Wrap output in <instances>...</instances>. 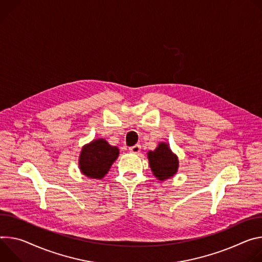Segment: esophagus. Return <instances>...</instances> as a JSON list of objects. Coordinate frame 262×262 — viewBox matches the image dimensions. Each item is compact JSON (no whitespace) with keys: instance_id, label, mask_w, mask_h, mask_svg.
I'll return each instance as SVG.
<instances>
[{"instance_id":"1","label":"esophagus","mask_w":262,"mask_h":262,"mask_svg":"<svg viewBox=\"0 0 262 262\" xmlns=\"http://www.w3.org/2000/svg\"><path fill=\"white\" fill-rule=\"evenodd\" d=\"M140 149H141V148H140L139 144H135V146L129 148V151H130L131 153H133V154H137V153L140 152Z\"/></svg>"}]
</instances>
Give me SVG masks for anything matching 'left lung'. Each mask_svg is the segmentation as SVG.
Masks as SVG:
<instances>
[{"label":"left lung","mask_w":262,"mask_h":262,"mask_svg":"<svg viewBox=\"0 0 262 262\" xmlns=\"http://www.w3.org/2000/svg\"><path fill=\"white\" fill-rule=\"evenodd\" d=\"M149 165L153 175L160 181H165L177 173L179 168L178 156L173 153L167 142L161 141L154 151L148 152Z\"/></svg>","instance_id":"1"}]
</instances>
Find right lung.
<instances>
[{
	"instance_id": "right-lung-1",
	"label": "right lung",
	"mask_w": 262,
	"mask_h": 262,
	"mask_svg": "<svg viewBox=\"0 0 262 262\" xmlns=\"http://www.w3.org/2000/svg\"><path fill=\"white\" fill-rule=\"evenodd\" d=\"M120 150L110 146L105 138H97L84 144L79 155V168L82 175L101 180L118 159Z\"/></svg>"
}]
</instances>
